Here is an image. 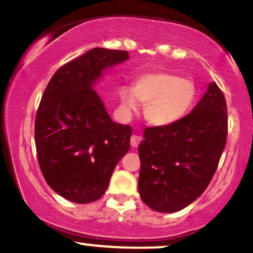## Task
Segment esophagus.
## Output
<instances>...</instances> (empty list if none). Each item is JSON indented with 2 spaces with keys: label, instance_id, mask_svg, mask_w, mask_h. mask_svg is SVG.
<instances>
[{
  "label": "esophagus",
  "instance_id": "1",
  "mask_svg": "<svg viewBox=\"0 0 253 253\" xmlns=\"http://www.w3.org/2000/svg\"><path fill=\"white\" fill-rule=\"evenodd\" d=\"M140 141H141V138L139 137V135L133 134L131 137V146L132 148H138V145L140 144Z\"/></svg>",
  "mask_w": 253,
  "mask_h": 253
}]
</instances>
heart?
Instances as JSON below:
<instances>
[{
    "label": "heart",
    "mask_w": 253,
    "mask_h": 253,
    "mask_svg": "<svg viewBox=\"0 0 253 253\" xmlns=\"http://www.w3.org/2000/svg\"><path fill=\"white\" fill-rule=\"evenodd\" d=\"M127 112H137L139 101L146 103L145 118L155 126H168L182 120L193 108L197 87L190 79L169 72H150L135 79L132 87L120 90Z\"/></svg>",
    "instance_id": "b5f03b06"
}]
</instances>
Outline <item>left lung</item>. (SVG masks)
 I'll list each match as a JSON object with an SVG mask.
<instances>
[{
	"instance_id": "obj_1",
	"label": "left lung",
	"mask_w": 253,
	"mask_h": 253,
	"mask_svg": "<svg viewBox=\"0 0 253 253\" xmlns=\"http://www.w3.org/2000/svg\"><path fill=\"white\" fill-rule=\"evenodd\" d=\"M227 133L226 98L216 83L182 120L148 127L138 148L144 203L156 211L175 212L196 201L217 169Z\"/></svg>"
}]
</instances>
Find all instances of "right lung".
<instances>
[{"label": "right lung", "mask_w": 253, "mask_h": 253, "mask_svg": "<svg viewBox=\"0 0 253 253\" xmlns=\"http://www.w3.org/2000/svg\"><path fill=\"white\" fill-rule=\"evenodd\" d=\"M125 50L93 48L55 72L36 114L35 141L48 185L78 204L101 198L129 150L132 127L114 122L92 85Z\"/></svg>", "instance_id": "add662e5"}]
</instances>
